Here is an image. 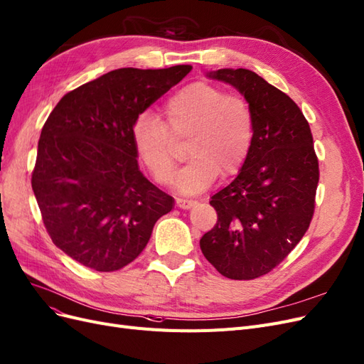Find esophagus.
Segmentation results:
<instances>
[{
  "mask_svg": "<svg viewBox=\"0 0 364 364\" xmlns=\"http://www.w3.org/2000/svg\"><path fill=\"white\" fill-rule=\"evenodd\" d=\"M196 203L193 199H183V198H177V207L183 208V210H189L195 205Z\"/></svg>",
  "mask_w": 364,
  "mask_h": 364,
  "instance_id": "esophagus-1",
  "label": "esophagus"
}]
</instances>
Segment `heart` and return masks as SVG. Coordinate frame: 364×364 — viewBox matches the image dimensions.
Segmentation results:
<instances>
[{
    "label": "heart",
    "instance_id": "1",
    "mask_svg": "<svg viewBox=\"0 0 364 364\" xmlns=\"http://www.w3.org/2000/svg\"><path fill=\"white\" fill-rule=\"evenodd\" d=\"M164 114L166 124L145 111L130 129L133 150L156 181L168 183L173 171L171 132L177 138L189 134V161L173 177L181 193L204 192L219 173L231 177L243 166L253 141V114L243 97L193 82L172 94Z\"/></svg>",
    "mask_w": 364,
    "mask_h": 364
}]
</instances>
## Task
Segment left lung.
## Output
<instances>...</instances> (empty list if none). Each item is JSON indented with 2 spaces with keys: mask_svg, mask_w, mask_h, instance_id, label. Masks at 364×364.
<instances>
[{
  "mask_svg": "<svg viewBox=\"0 0 364 364\" xmlns=\"http://www.w3.org/2000/svg\"><path fill=\"white\" fill-rule=\"evenodd\" d=\"M207 77L246 99L253 141L235 180L211 196L218 223L199 246L222 276L250 280L284 261L311 225L319 180L314 138L295 102L255 72L219 69Z\"/></svg>",
  "mask_w": 364,
  "mask_h": 364,
  "instance_id": "8db88e82",
  "label": "left lung"
}]
</instances>
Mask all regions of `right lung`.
I'll list each match as a JSON object with an SVG mask.
<instances>
[{
    "label": "right lung",
    "instance_id": "add662e5",
    "mask_svg": "<svg viewBox=\"0 0 364 364\" xmlns=\"http://www.w3.org/2000/svg\"><path fill=\"white\" fill-rule=\"evenodd\" d=\"M192 65L118 69L67 92L38 141L33 191L58 249L96 272H115L146 246L173 198L148 181L130 129Z\"/></svg>",
    "mask_w": 364,
    "mask_h": 364
}]
</instances>
